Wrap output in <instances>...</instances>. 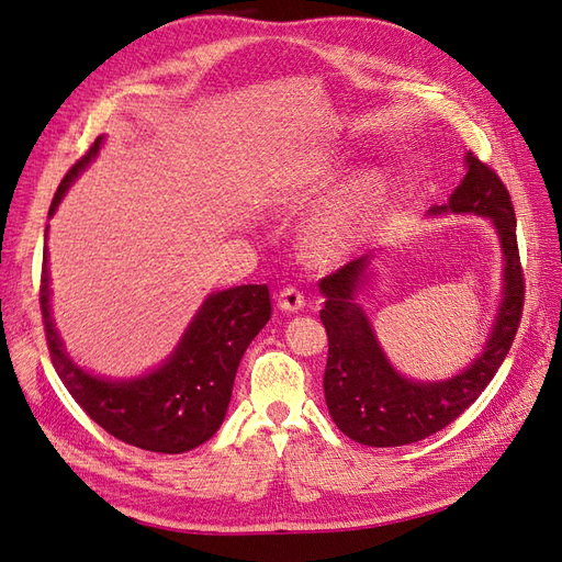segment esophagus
Returning <instances> with one entry per match:
<instances>
[{
  "label": "esophagus",
  "instance_id": "1",
  "mask_svg": "<svg viewBox=\"0 0 562 562\" xmlns=\"http://www.w3.org/2000/svg\"><path fill=\"white\" fill-rule=\"evenodd\" d=\"M277 300H279V307L283 312H300L304 307V295H302V291H297L295 285L281 288Z\"/></svg>",
  "mask_w": 562,
  "mask_h": 562
}]
</instances>
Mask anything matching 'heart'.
Here are the masks:
<instances>
[{"instance_id": "heart-1", "label": "heart", "mask_w": 562, "mask_h": 562, "mask_svg": "<svg viewBox=\"0 0 562 562\" xmlns=\"http://www.w3.org/2000/svg\"><path fill=\"white\" fill-rule=\"evenodd\" d=\"M382 199V180L366 176L353 182L349 190L321 211L310 227L312 248L321 255H337L359 241L366 225L378 211Z\"/></svg>"}]
</instances>
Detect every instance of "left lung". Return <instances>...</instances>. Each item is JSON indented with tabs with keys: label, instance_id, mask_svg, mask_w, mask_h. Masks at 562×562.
Wrapping results in <instances>:
<instances>
[{
	"label": "left lung",
	"instance_id": "left-lung-1",
	"mask_svg": "<svg viewBox=\"0 0 562 562\" xmlns=\"http://www.w3.org/2000/svg\"><path fill=\"white\" fill-rule=\"evenodd\" d=\"M469 171L450 196L448 206L434 213H475L492 217L504 250V300L485 351L462 375L448 382H413L389 366L372 335L370 321L353 302L363 285L368 255L339 267L318 281L326 295L321 321L328 333V363L323 391L337 429L356 443L394 448L417 443L446 429L481 396L504 363L520 326L525 277L516 239V213L506 184L485 161L469 151Z\"/></svg>",
	"mask_w": 562,
	"mask_h": 562
}]
</instances>
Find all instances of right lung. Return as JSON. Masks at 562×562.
Instances as JSON below:
<instances>
[{
  "label": "right lung",
  "instance_id": "right-lung-1",
  "mask_svg": "<svg viewBox=\"0 0 562 562\" xmlns=\"http://www.w3.org/2000/svg\"><path fill=\"white\" fill-rule=\"evenodd\" d=\"M98 138L60 180L50 201L54 213L70 182L98 155ZM46 252L40 304L46 345L58 378L79 407L110 436L149 452H187L220 429L232 398L236 368L246 347L271 316L269 288L236 285L203 302L176 353L147 378L131 382L98 380L77 368L63 351L48 310Z\"/></svg>",
  "mask_w": 562,
  "mask_h": 562
}]
</instances>
